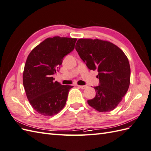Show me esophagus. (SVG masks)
Listing matches in <instances>:
<instances>
[{
  "label": "esophagus",
  "instance_id": "34e87169",
  "mask_svg": "<svg viewBox=\"0 0 151 151\" xmlns=\"http://www.w3.org/2000/svg\"><path fill=\"white\" fill-rule=\"evenodd\" d=\"M78 87H79L80 88L82 89H85L87 87V86H78Z\"/></svg>",
  "mask_w": 151,
  "mask_h": 151
}]
</instances>
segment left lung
Returning a JSON list of instances; mask_svg holds the SVG:
<instances>
[{"mask_svg":"<svg viewBox=\"0 0 151 151\" xmlns=\"http://www.w3.org/2000/svg\"><path fill=\"white\" fill-rule=\"evenodd\" d=\"M76 45V51L87 68L99 72V85L94 87L96 96L87 102L99 112L113 110L125 95L130 84L127 57L116 45L107 41L81 38Z\"/></svg>","mask_w":151,"mask_h":151,"instance_id":"left-lung-1","label":"left lung"}]
</instances>
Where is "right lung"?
<instances>
[{"mask_svg": "<svg viewBox=\"0 0 151 151\" xmlns=\"http://www.w3.org/2000/svg\"><path fill=\"white\" fill-rule=\"evenodd\" d=\"M76 38L54 37L38 44L28 55L23 73V85L28 100L38 113L51 116L65 106L73 86L62 85L52 75L63 58L75 49Z\"/></svg>", "mask_w": 151, "mask_h": 151, "instance_id": "1", "label": "right lung"}]
</instances>
